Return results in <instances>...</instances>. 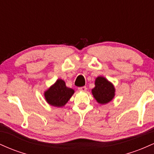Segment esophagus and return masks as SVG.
Here are the masks:
<instances>
[{
	"label": "esophagus",
	"instance_id": "obj_1",
	"mask_svg": "<svg viewBox=\"0 0 154 154\" xmlns=\"http://www.w3.org/2000/svg\"><path fill=\"white\" fill-rule=\"evenodd\" d=\"M79 91H82V92H85L87 91V88L85 87V86H84V87H80L78 88Z\"/></svg>",
	"mask_w": 154,
	"mask_h": 154
}]
</instances>
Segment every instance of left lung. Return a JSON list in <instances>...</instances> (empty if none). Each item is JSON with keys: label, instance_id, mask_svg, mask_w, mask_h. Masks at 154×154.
<instances>
[{"label": "left lung", "instance_id": "left-lung-1", "mask_svg": "<svg viewBox=\"0 0 154 154\" xmlns=\"http://www.w3.org/2000/svg\"><path fill=\"white\" fill-rule=\"evenodd\" d=\"M91 92L96 101L102 105L109 103L115 96L114 85L102 76L96 77L95 88L92 89Z\"/></svg>", "mask_w": 154, "mask_h": 154}]
</instances>
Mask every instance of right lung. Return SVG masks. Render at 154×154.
Wrapping results in <instances>:
<instances>
[{"label": "right lung", "instance_id": "obj_1", "mask_svg": "<svg viewBox=\"0 0 154 154\" xmlns=\"http://www.w3.org/2000/svg\"><path fill=\"white\" fill-rule=\"evenodd\" d=\"M75 93L72 88L66 87V83L61 79H58L54 84L44 92L46 102L55 107H63Z\"/></svg>", "mask_w": 154, "mask_h": 154}]
</instances>
